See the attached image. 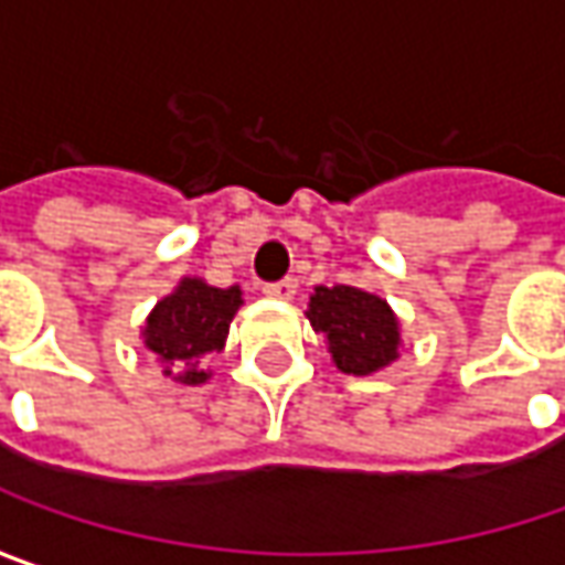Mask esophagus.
Masks as SVG:
<instances>
[{
    "label": "esophagus",
    "instance_id": "esophagus-1",
    "mask_svg": "<svg viewBox=\"0 0 565 565\" xmlns=\"http://www.w3.org/2000/svg\"><path fill=\"white\" fill-rule=\"evenodd\" d=\"M262 294H265V297H275V300H290V297L297 294V281H294V278H284V281L265 284Z\"/></svg>",
    "mask_w": 565,
    "mask_h": 565
}]
</instances>
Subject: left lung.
Here are the masks:
<instances>
[{"instance_id":"8db88e82","label":"left lung","mask_w":565,"mask_h":565,"mask_svg":"<svg viewBox=\"0 0 565 565\" xmlns=\"http://www.w3.org/2000/svg\"><path fill=\"white\" fill-rule=\"evenodd\" d=\"M307 319L329 338V351L341 373L370 376L398 356V319L385 300L348 287H316Z\"/></svg>"}]
</instances>
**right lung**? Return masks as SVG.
<instances>
[{
  "mask_svg": "<svg viewBox=\"0 0 565 565\" xmlns=\"http://www.w3.org/2000/svg\"><path fill=\"white\" fill-rule=\"evenodd\" d=\"M239 287H211L185 278L170 297H163L145 326V344L167 363L163 373H177L185 385L209 380L205 356L217 354L239 309Z\"/></svg>",
  "mask_w": 565,
  "mask_h": 565,
  "instance_id": "1",
  "label": "right lung"
}]
</instances>
